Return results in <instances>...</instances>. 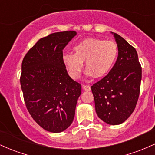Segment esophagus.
<instances>
[{
  "label": "esophagus",
  "mask_w": 155,
  "mask_h": 155,
  "mask_svg": "<svg viewBox=\"0 0 155 155\" xmlns=\"http://www.w3.org/2000/svg\"><path fill=\"white\" fill-rule=\"evenodd\" d=\"M82 88L84 90H85V91H90V90H91V87H90V85H83Z\"/></svg>",
  "instance_id": "esophagus-1"
}]
</instances>
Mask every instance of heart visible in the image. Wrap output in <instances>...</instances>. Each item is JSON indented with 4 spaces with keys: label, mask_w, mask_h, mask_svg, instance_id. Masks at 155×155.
I'll return each mask as SVG.
<instances>
[{
    "label": "heart",
    "mask_w": 155,
    "mask_h": 155,
    "mask_svg": "<svg viewBox=\"0 0 155 155\" xmlns=\"http://www.w3.org/2000/svg\"><path fill=\"white\" fill-rule=\"evenodd\" d=\"M74 54L63 55V63L68 75L78 79L83 70L84 62L87 68L86 74L96 78L106 76L116 61L118 47L112 41L99 38H87L81 41L73 48Z\"/></svg>",
    "instance_id": "1"
}]
</instances>
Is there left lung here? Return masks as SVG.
<instances>
[{
	"mask_svg": "<svg viewBox=\"0 0 155 155\" xmlns=\"http://www.w3.org/2000/svg\"><path fill=\"white\" fill-rule=\"evenodd\" d=\"M114 35L118 47L114 65L104 79L91 87L95 111L111 125L122 124L136 108L140 93L141 67L137 51L120 35Z\"/></svg>",
	"mask_w": 155,
	"mask_h": 155,
	"instance_id": "obj_1",
	"label": "left lung"
}]
</instances>
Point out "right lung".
<instances>
[{
	"label": "right lung",
	"mask_w": 155,
	"mask_h": 155,
	"mask_svg": "<svg viewBox=\"0 0 155 155\" xmlns=\"http://www.w3.org/2000/svg\"><path fill=\"white\" fill-rule=\"evenodd\" d=\"M76 35V31H64L44 37L22 60L20 83L26 107L49 132H63L71 124L81 93V84L68 76L63 63V50Z\"/></svg>",
	"instance_id": "add662e5"
}]
</instances>
